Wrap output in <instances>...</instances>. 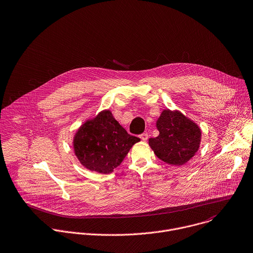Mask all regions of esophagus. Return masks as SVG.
Listing matches in <instances>:
<instances>
[{
    "mask_svg": "<svg viewBox=\"0 0 253 253\" xmlns=\"http://www.w3.org/2000/svg\"><path fill=\"white\" fill-rule=\"evenodd\" d=\"M140 139H141L142 141H147V139H148V134H147V133L141 134V135H140Z\"/></svg>",
    "mask_w": 253,
    "mask_h": 253,
    "instance_id": "34e87169",
    "label": "esophagus"
}]
</instances>
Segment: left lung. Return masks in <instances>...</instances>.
Returning <instances> with one entry per match:
<instances>
[{
    "label": "left lung",
    "mask_w": 253,
    "mask_h": 253,
    "mask_svg": "<svg viewBox=\"0 0 253 253\" xmlns=\"http://www.w3.org/2000/svg\"><path fill=\"white\" fill-rule=\"evenodd\" d=\"M156 127L159 136L149 139V146L163 162L183 166L198 152L202 131L199 125L179 110L164 109Z\"/></svg>",
    "instance_id": "8db88e82"
}]
</instances>
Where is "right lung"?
Segmentation results:
<instances>
[{
  "label": "right lung",
  "instance_id": "add662e5",
  "mask_svg": "<svg viewBox=\"0 0 253 253\" xmlns=\"http://www.w3.org/2000/svg\"><path fill=\"white\" fill-rule=\"evenodd\" d=\"M140 139L127 131L108 109L100 111L77 129L73 136V152L91 172L109 174L117 168Z\"/></svg>",
  "mask_w": 253,
  "mask_h": 253
}]
</instances>
